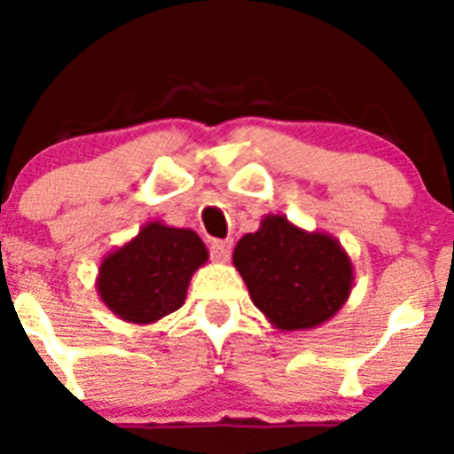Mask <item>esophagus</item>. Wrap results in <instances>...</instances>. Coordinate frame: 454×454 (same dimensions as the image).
Returning <instances> with one entry per match:
<instances>
[{"mask_svg": "<svg viewBox=\"0 0 454 454\" xmlns=\"http://www.w3.org/2000/svg\"><path fill=\"white\" fill-rule=\"evenodd\" d=\"M231 250H232V241L231 239L210 241V256H213L215 261H219V263L228 261V256H231Z\"/></svg>", "mask_w": 454, "mask_h": 454, "instance_id": "1", "label": "esophagus"}]
</instances>
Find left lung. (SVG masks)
Instances as JSON below:
<instances>
[{
	"label": "left lung",
	"instance_id": "left-lung-1",
	"mask_svg": "<svg viewBox=\"0 0 454 454\" xmlns=\"http://www.w3.org/2000/svg\"><path fill=\"white\" fill-rule=\"evenodd\" d=\"M232 263L254 308L281 332L332 320L354 287V265L336 237L305 231L278 213L237 241Z\"/></svg>",
	"mask_w": 454,
	"mask_h": 454
}]
</instances>
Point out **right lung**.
I'll use <instances>...</instances> for the list:
<instances>
[{
  "instance_id": "add662e5",
  "label": "right lung",
  "mask_w": 454,
  "mask_h": 454,
  "mask_svg": "<svg viewBox=\"0 0 454 454\" xmlns=\"http://www.w3.org/2000/svg\"><path fill=\"white\" fill-rule=\"evenodd\" d=\"M208 250L191 228L149 222L138 235L100 261L96 290L109 312L134 325H151L184 305L193 274Z\"/></svg>"
}]
</instances>
